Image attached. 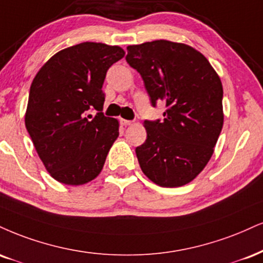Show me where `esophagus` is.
Wrapping results in <instances>:
<instances>
[{"label": "esophagus", "mask_w": 263, "mask_h": 263, "mask_svg": "<svg viewBox=\"0 0 263 263\" xmlns=\"http://www.w3.org/2000/svg\"><path fill=\"white\" fill-rule=\"evenodd\" d=\"M134 123V121H129V120H125V119H121V125L123 126H129Z\"/></svg>", "instance_id": "34e87169"}]
</instances>
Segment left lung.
Wrapping results in <instances>:
<instances>
[{"label": "left lung", "mask_w": 263, "mask_h": 263, "mask_svg": "<svg viewBox=\"0 0 263 263\" xmlns=\"http://www.w3.org/2000/svg\"><path fill=\"white\" fill-rule=\"evenodd\" d=\"M126 61L144 82L152 105L163 101L162 122L144 121L136 148L142 172L162 187L191 182L210 162L223 127V85L194 47L167 40L127 46Z\"/></svg>", "instance_id": "8db88e82"}]
</instances>
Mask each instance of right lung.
<instances>
[{"label":"right lung","mask_w":263,"mask_h":263,"mask_svg":"<svg viewBox=\"0 0 263 263\" xmlns=\"http://www.w3.org/2000/svg\"><path fill=\"white\" fill-rule=\"evenodd\" d=\"M125 56L120 46L81 43L52 56L30 85L25 127L53 179L78 186L99 175L119 137V121L104 116L107 69ZM98 112L93 117L90 111Z\"/></svg>","instance_id":"1"}]
</instances>
